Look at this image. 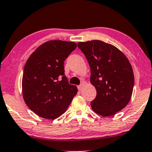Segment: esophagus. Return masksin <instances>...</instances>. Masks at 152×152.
I'll use <instances>...</instances> for the list:
<instances>
[{
	"mask_svg": "<svg viewBox=\"0 0 152 152\" xmlns=\"http://www.w3.org/2000/svg\"><path fill=\"white\" fill-rule=\"evenodd\" d=\"M84 87H85V85H84V83H83L81 84V85L78 86V90H83V89Z\"/></svg>",
	"mask_w": 152,
	"mask_h": 152,
	"instance_id": "obj_1",
	"label": "esophagus"
}]
</instances>
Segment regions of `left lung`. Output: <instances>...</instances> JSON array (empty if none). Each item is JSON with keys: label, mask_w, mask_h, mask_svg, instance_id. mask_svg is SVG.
Segmentation results:
<instances>
[{"label": "left lung", "mask_w": 152, "mask_h": 152, "mask_svg": "<svg viewBox=\"0 0 152 152\" xmlns=\"http://www.w3.org/2000/svg\"><path fill=\"white\" fill-rule=\"evenodd\" d=\"M77 46L89 62L90 83L97 90L92 110L102 117L115 115L132 94L134 77L129 60L115 46L101 40L80 42Z\"/></svg>", "instance_id": "left-lung-1"}]
</instances>
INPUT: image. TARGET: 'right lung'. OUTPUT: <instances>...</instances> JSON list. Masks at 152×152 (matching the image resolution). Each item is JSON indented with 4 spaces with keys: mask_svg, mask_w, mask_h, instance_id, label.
Returning a JSON list of instances; mask_svg holds the SVG:
<instances>
[{
    "mask_svg": "<svg viewBox=\"0 0 152 152\" xmlns=\"http://www.w3.org/2000/svg\"><path fill=\"white\" fill-rule=\"evenodd\" d=\"M75 42L49 40L30 55L23 70V97L39 117L55 119L64 114L77 94L65 76L64 61L75 49Z\"/></svg>",
    "mask_w": 152,
    "mask_h": 152,
    "instance_id": "obj_1",
    "label": "right lung"
}]
</instances>
